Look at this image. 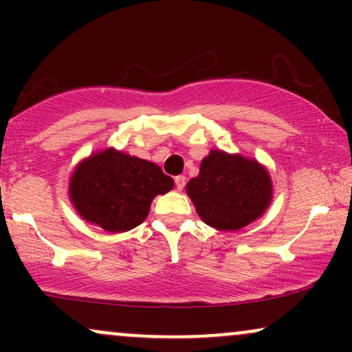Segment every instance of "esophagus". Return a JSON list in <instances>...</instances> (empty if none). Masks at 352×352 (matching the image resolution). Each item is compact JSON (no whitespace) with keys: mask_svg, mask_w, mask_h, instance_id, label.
Masks as SVG:
<instances>
[{"mask_svg":"<svg viewBox=\"0 0 352 352\" xmlns=\"http://www.w3.org/2000/svg\"><path fill=\"white\" fill-rule=\"evenodd\" d=\"M184 179H185V177H184ZM177 184H179V179H177Z\"/></svg>","mask_w":352,"mask_h":352,"instance_id":"obj_1","label":"esophagus"}]
</instances>
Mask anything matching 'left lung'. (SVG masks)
Listing matches in <instances>:
<instances>
[{
	"mask_svg": "<svg viewBox=\"0 0 352 352\" xmlns=\"http://www.w3.org/2000/svg\"><path fill=\"white\" fill-rule=\"evenodd\" d=\"M172 188L173 179L159 165L116 148L82 160L69 182L71 201L79 215L114 233L139 227L152 200Z\"/></svg>",
	"mask_w": 352,
	"mask_h": 352,
	"instance_id": "1",
	"label": "left lung"
}]
</instances>
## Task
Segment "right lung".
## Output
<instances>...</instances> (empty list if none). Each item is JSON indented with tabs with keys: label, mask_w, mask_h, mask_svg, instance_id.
<instances>
[{
	"label": "right lung",
	"mask_w": 352,
	"mask_h": 352,
	"mask_svg": "<svg viewBox=\"0 0 352 352\" xmlns=\"http://www.w3.org/2000/svg\"><path fill=\"white\" fill-rule=\"evenodd\" d=\"M197 213L217 230H240L256 220L272 201V179L253 159L212 151L199 177L187 184Z\"/></svg>",
	"instance_id": "add662e5"
}]
</instances>
